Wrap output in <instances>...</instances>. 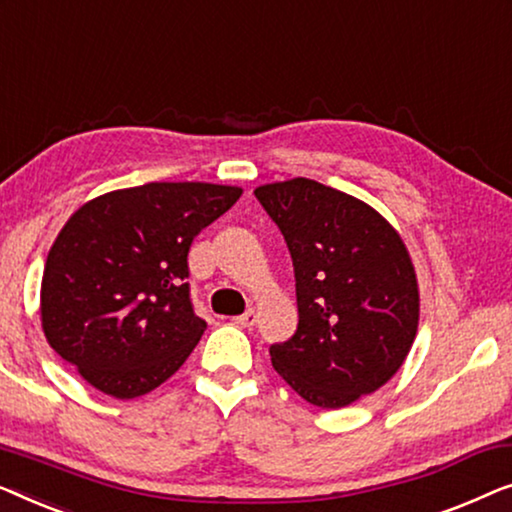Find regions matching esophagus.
Masks as SVG:
<instances>
[{
	"label": "esophagus",
	"mask_w": 512,
	"mask_h": 512,
	"mask_svg": "<svg viewBox=\"0 0 512 512\" xmlns=\"http://www.w3.org/2000/svg\"><path fill=\"white\" fill-rule=\"evenodd\" d=\"M257 320H259V313L255 311V308H248L246 313L239 315V318H234L236 325H241V327H255Z\"/></svg>",
	"instance_id": "obj_1"
}]
</instances>
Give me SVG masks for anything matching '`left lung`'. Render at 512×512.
<instances>
[{
    "label": "left lung",
    "instance_id": "obj_1",
    "mask_svg": "<svg viewBox=\"0 0 512 512\" xmlns=\"http://www.w3.org/2000/svg\"><path fill=\"white\" fill-rule=\"evenodd\" d=\"M255 197L294 264L299 325L271 364L301 399L345 408L401 369L420 320L408 248L362 199L311 178L266 183Z\"/></svg>",
    "mask_w": 512,
    "mask_h": 512
}]
</instances>
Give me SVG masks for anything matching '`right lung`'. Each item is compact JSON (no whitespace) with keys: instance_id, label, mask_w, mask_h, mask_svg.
I'll return each mask as SVG.
<instances>
[{"instance_id":"obj_1","label":"right lung","mask_w":512,"mask_h":512,"mask_svg":"<svg viewBox=\"0 0 512 512\" xmlns=\"http://www.w3.org/2000/svg\"><path fill=\"white\" fill-rule=\"evenodd\" d=\"M215 183H146L78 208L50 248L41 327L85 383L136 399L190 357L206 322L192 311L187 253L241 197Z\"/></svg>"}]
</instances>
